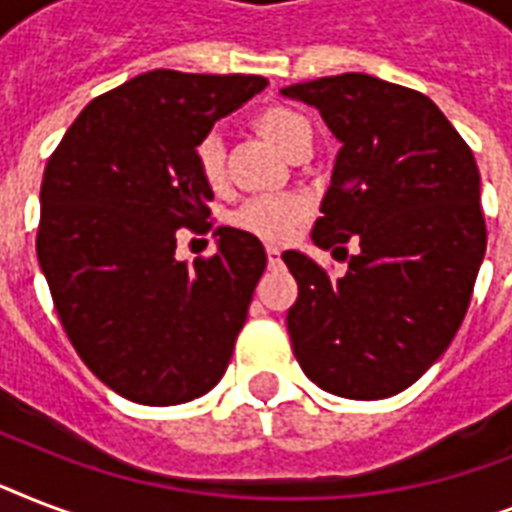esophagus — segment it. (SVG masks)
<instances>
[{"label": "esophagus", "instance_id": "34e87169", "mask_svg": "<svg viewBox=\"0 0 512 512\" xmlns=\"http://www.w3.org/2000/svg\"><path fill=\"white\" fill-rule=\"evenodd\" d=\"M265 255H268V265H271V268H276V265L281 263V249L268 247V249H265Z\"/></svg>", "mask_w": 512, "mask_h": 512}]
</instances>
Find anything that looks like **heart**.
Masks as SVG:
<instances>
[{
	"instance_id": "heart-1",
	"label": "heart",
	"mask_w": 512,
	"mask_h": 512,
	"mask_svg": "<svg viewBox=\"0 0 512 512\" xmlns=\"http://www.w3.org/2000/svg\"><path fill=\"white\" fill-rule=\"evenodd\" d=\"M252 127L257 135H263L273 148H279L281 154H292L305 138H311V124L303 114H297L295 108L287 106H268L260 108L252 116ZM196 170L207 188L217 191L225 183V148L220 135L209 132L196 143L193 151ZM308 215V201L303 196L287 193V196H260L249 199L233 212V225L241 231L252 233L257 239L265 241H287L295 228Z\"/></svg>"
}]
</instances>
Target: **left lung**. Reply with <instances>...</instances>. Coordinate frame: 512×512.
Segmentation results:
<instances>
[{"label":"left lung","mask_w":512,"mask_h":512,"mask_svg":"<svg viewBox=\"0 0 512 512\" xmlns=\"http://www.w3.org/2000/svg\"><path fill=\"white\" fill-rule=\"evenodd\" d=\"M281 95L319 108L342 143L313 244L345 257L358 244L335 281L303 252L281 255L300 287L292 350L327 393L396 396L449 348L484 263L473 151L433 100L377 76H324Z\"/></svg>","instance_id":"left-lung-1"}]
</instances>
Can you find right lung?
<instances>
[{"label": "right lung", "mask_w": 512, "mask_h": 512, "mask_svg": "<svg viewBox=\"0 0 512 512\" xmlns=\"http://www.w3.org/2000/svg\"><path fill=\"white\" fill-rule=\"evenodd\" d=\"M263 76L148 71L100 95L50 156L36 255L68 340L119 396L148 406L204 396L225 374L265 271L252 233L175 257L177 228L209 231L196 143L263 90Z\"/></svg>", "instance_id": "1"}]
</instances>
